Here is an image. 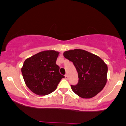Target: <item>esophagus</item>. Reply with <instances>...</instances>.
<instances>
[{
	"label": "esophagus",
	"mask_w": 126,
	"mask_h": 126,
	"mask_svg": "<svg viewBox=\"0 0 126 126\" xmlns=\"http://www.w3.org/2000/svg\"><path fill=\"white\" fill-rule=\"evenodd\" d=\"M65 79H68V75H67V74H66V75H65Z\"/></svg>",
	"instance_id": "34e87169"
}]
</instances>
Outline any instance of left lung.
I'll list each match as a JSON object with an SVG mask.
<instances>
[{"mask_svg":"<svg viewBox=\"0 0 126 126\" xmlns=\"http://www.w3.org/2000/svg\"><path fill=\"white\" fill-rule=\"evenodd\" d=\"M63 54L73 63L78 73V83L71 85L76 94L84 99H90L104 88L107 81L108 67L101 58L81 49L66 51Z\"/></svg>","mask_w":126,"mask_h":126,"instance_id":"1","label":"left lung"}]
</instances>
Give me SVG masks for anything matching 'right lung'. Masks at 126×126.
I'll list each match as a JSON object with an SVG mask.
<instances>
[{
    "label": "right lung",
    "mask_w": 126,
    "mask_h": 126,
    "mask_svg": "<svg viewBox=\"0 0 126 126\" xmlns=\"http://www.w3.org/2000/svg\"><path fill=\"white\" fill-rule=\"evenodd\" d=\"M59 52L41 51L27 58L21 69L26 85L36 94L44 96L55 91L64 76L60 73L56 64Z\"/></svg>",
    "instance_id": "obj_1"
}]
</instances>
